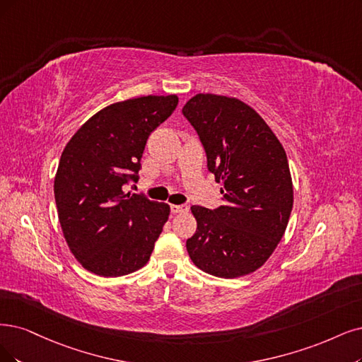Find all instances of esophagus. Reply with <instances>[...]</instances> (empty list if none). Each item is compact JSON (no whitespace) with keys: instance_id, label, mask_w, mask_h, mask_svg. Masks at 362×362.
Segmentation results:
<instances>
[{"instance_id":"34e87169","label":"esophagus","mask_w":362,"mask_h":362,"mask_svg":"<svg viewBox=\"0 0 362 362\" xmlns=\"http://www.w3.org/2000/svg\"><path fill=\"white\" fill-rule=\"evenodd\" d=\"M189 210V207L188 206H186V204H173L171 206V211L173 213H186V211H188Z\"/></svg>"}]
</instances>
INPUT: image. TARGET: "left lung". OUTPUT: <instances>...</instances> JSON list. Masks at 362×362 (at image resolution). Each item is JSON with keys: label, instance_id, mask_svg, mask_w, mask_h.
Instances as JSON below:
<instances>
[{"label": "left lung", "instance_id": "1", "mask_svg": "<svg viewBox=\"0 0 362 362\" xmlns=\"http://www.w3.org/2000/svg\"><path fill=\"white\" fill-rule=\"evenodd\" d=\"M197 131L207 168L222 183L225 206H192L195 234L186 240L192 262L211 276L253 273L284 237L293 204L284 146L243 101L197 93L182 109Z\"/></svg>", "mask_w": 362, "mask_h": 362}]
</instances>
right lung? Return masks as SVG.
<instances>
[{
    "instance_id": "obj_1",
    "label": "right lung",
    "mask_w": 362,
    "mask_h": 362,
    "mask_svg": "<svg viewBox=\"0 0 362 362\" xmlns=\"http://www.w3.org/2000/svg\"><path fill=\"white\" fill-rule=\"evenodd\" d=\"M177 103L147 95L110 104L66 143L53 191L65 242L88 272L117 277L149 261L170 206L124 186L139 180L147 137Z\"/></svg>"
}]
</instances>
